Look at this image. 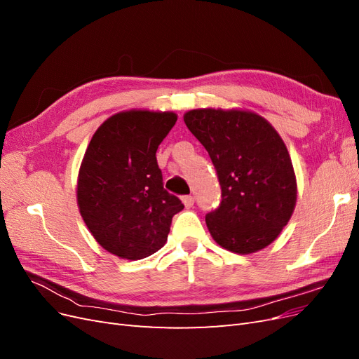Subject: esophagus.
<instances>
[{"label":"esophagus","instance_id":"34e87169","mask_svg":"<svg viewBox=\"0 0 359 359\" xmlns=\"http://www.w3.org/2000/svg\"><path fill=\"white\" fill-rule=\"evenodd\" d=\"M182 203L186 205V208H190V206H193V203H194V198L191 196V194H187V196H182Z\"/></svg>","mask_w":359,"mask_h":359}]
</instances>
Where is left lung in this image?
Here are the masks:
<instances>
[{
  "mask_svg": "<svg viewBox=\"0 0 359 359\" xmlns=\"http://www.w3.org/2000/svg\"><path fill=\"white\" fill-rule=\"evenodd\" d=\"M184 123L208 151L222 187V202L205 215L215 243L240 255L269 245L297 202L295 173L280 135L244 111L196 109Z\"/></svg>",
  "mask_w": 359,
  "mask_h": 359,
  "instance_id": "8db88e82",
  "label": "left lung"
}]
</instances>
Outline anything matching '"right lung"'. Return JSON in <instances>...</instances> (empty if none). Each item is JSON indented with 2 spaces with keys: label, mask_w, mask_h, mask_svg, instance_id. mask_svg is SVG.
Returning a JSON list of instances; mask_svg holds the SVG:
<instances>
[{
  "label": "right lung",
  "mask_w": 359,
  "mask_h": 359,
  "mask_svg": "<svg viewBox=\"0 0 359 359\" xmlns=\"http://www.w3.org/2000/svg\"><path fill=\"white\" fill-rule=\"evenodd\" d=\"M175 123L173 112L116 114L97 128L85 151L79 211L95 241L118 257L137 260L158 252L172 217L184 208L163 187L156 157Z\"/></svg>",
  "instance_id": "1"
}]
</instances>
